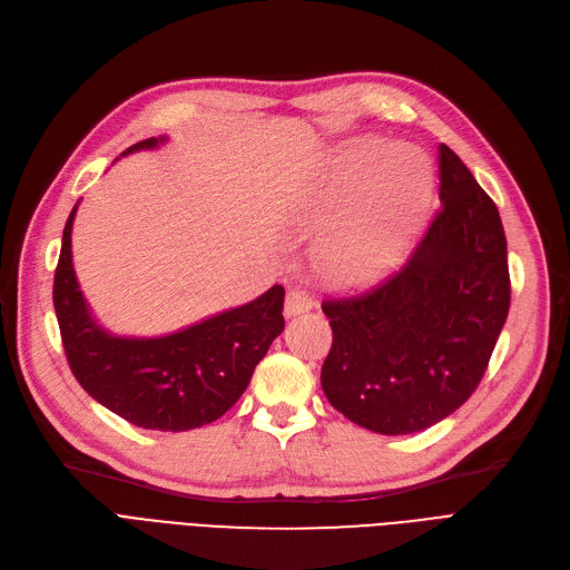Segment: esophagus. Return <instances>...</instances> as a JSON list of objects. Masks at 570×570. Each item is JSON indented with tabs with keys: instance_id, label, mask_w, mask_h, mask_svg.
Masks as SVG:
<instances>
[{
	"instance_id": "34e87169",
	"label": "esophagus",
	"mask_w": 570,
	"mask_h": 570,
	"mask_svg": "<svg viewBox=\"0 0 570 570\" xmlns=\"http://www.w3.org/2000/svg\"><path fill=\"white\" fill-rule=\"evenodd\" d=\"M314 307V298L305 291V288H291L286 293V305H284V314L286 316H298L305 314Z\"/></svg>"
}]
</instances>
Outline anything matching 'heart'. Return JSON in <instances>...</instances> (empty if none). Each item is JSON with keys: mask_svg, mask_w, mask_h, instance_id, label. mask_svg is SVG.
I'll use <instances>...</instances> for the list:
<instances>
[{"mask_svg": "<svg viewBox=\"0 0 570 570\" xmlns=\"http://www.w3.org/2000/svg\"><path fill=\"white\" fill-rule=\"evenodd\" d=\"M433 195L426 160L386 141L350 146L314 188L309 214L340 226L318 246V263L342 286H365L399 265Z\"/></svg>", "mask_w": 570, "mask_h": 570, "instance_id": "heart-1", "label": "heart"}]
</instances>
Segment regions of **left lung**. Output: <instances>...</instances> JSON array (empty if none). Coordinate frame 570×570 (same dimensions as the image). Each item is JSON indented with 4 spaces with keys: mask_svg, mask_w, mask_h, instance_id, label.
Wrapping results in <instances>:
<instances>
[{
    "mask_svg": "<svg viewBox=\"0 0 570 570\" xmlns=\"http://www.w3.org/2000/svg\"><path fill=\"white\" fill-rule=\"evenodd\" d=\"M440 205L407 265L373 293L326 301L331 405L382 435L424 431L459 410L489 365L510 309L497 205L450 146H438Z\"/></svg>",
    "mask_w": 570,
    "mask_h": 570,
    "instance_id": "1",
    "label": "left lung"
}]
</instances>
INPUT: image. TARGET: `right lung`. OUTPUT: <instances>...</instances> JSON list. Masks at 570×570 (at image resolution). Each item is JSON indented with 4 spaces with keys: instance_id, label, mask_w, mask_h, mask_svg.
Segmentation results:
<instances>
[{
    "instance_id": "obj_1",
    "label": "right lung",
    "mask_w": 570,
    "mask_h": 570,
    "mask_svg": "<svg viewBox=\"0 0 570 570\" xmlns=\"http://www.w3.org/2000/svg\"><path fill=\"white\" fill-rule=\"evenodd\" d=\"M167 137H151L126 154L148 151ZM73 205L56 267L53 305L73 377L88 395L151 431H190L224 416L249 386L256 365L284 331V288L218 312L160 337H122L97 324L71 263Z\"/></svg>"
}]
</instances>
